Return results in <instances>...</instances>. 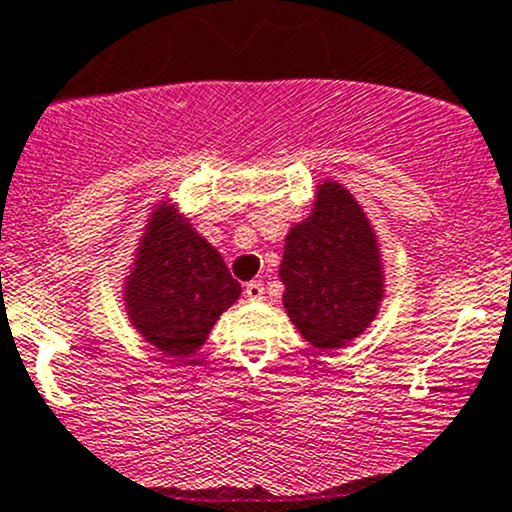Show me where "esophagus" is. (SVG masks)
Wrapping results in <instances>:
<instances>
[{"label": "esophagus", "mask_w": 512, "mask_h": 512, "mask_svg": "<svg viewBox=\"0 0 512 512\" xmlns=\"http://www.w3.org/2000/svg\"><path fill=\"white\" fill-rule=\"evenodd\" d=\"M244 295H246V300H251V302H258V300H263V298H266V288H263V283H261V280H251V283H246V288H244Z\"/></svg>", "instance_id": "1"}]
</instances>
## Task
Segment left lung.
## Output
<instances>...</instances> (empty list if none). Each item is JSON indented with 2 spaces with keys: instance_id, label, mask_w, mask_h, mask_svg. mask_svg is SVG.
<instances>
[{
  "instance_id": "8db88e82",
  "label": "left lung",
  "mask_w": 512,
  "mask_h": 512,
  "mask_svg": "<svg viewBox=\"0 0 512 512\" xmlns=\"http://www.w3.org/2000/svg\"><path fill=\"white\" fill-rule=\"evenodd\" d=\"M280 280L290 320L320 349L344 346L373 320L383 298L376 239L342 185H320L312 217L290 229Z\"/></svg>"
}]
</instances>
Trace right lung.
<instances>
[{
    "mask_svg": "<svg viewBox=\"0 0 512 512\" xmlns=\"http://www.w3.org/2000/svg\"><path fill=\"white\" fill-rule=\"evenodd\" d=\"M239 293L222 256L188 222L170 207L151 214L126 285L129 320L148 342L168 356L195 354Z\"/></svg>",
    "mask_w": 512,
    "mask_h": 512,
    "instance_id": "add662e5",
    "label": "right lung"
}]
</instances>
